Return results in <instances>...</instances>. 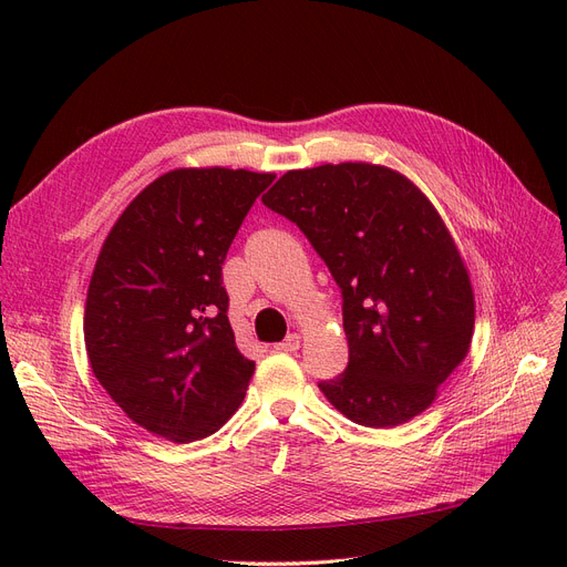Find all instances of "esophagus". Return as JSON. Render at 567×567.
Masks as SVG:
<instances>
[{
  "mask_svg": "<svg viewBox=\"0 0 567 567\" xmlns=\"http://www.w3.org/2000/svg\"><path fill=\"white\" fill-rule=\"evenodd\" d=\"M299 347H301V336H299V333H289V336L285 338V342L274 344V349H276V351H282V353H293Z\"/></svg>",
  "mask_w": 567,
  "mask_h": 567,
  "instance_id": "esophagus-1",
  "label": "esophagus"
}]
</instances>
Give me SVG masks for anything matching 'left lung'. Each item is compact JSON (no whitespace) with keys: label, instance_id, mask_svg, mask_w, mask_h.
Masks as SVG:
<instances>
[{"label":"left lung","instance_id":"8db88e82","mask_svg":"<svg viewBox=\"0 0 567 567\" xmlns=\"http://www.w3.org/2000/svg\"><path fill=\"white\" fill-rule=\"evenodd\" d=\"M261 202L301 227L342 289L349 365L319 383L326 400L365 427L430 409L475 323L468 268L430 197L393 167L349 161L289 169Z\"/></svg>","mask_w":567,"mask_h":567}]
</instances>
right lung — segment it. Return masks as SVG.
Returning a JSON list of instances; mask_svg holds the SVG:
<instances>
[{
  "label": "right lung",
  "instance_id": "1",
  "mask_svg": "<svg viewBox=\"0 0 567 567\" xmlns=\"http://www.w3.org/2000/svg\"><path fill=\"white\" fill-rule=\"evenodd\" d=\"M274 178L169 169L112 225L86 289L84 347L99 383L146 432L197 441L241 406L255 361L234 340L223 261Z\"/></svg>",
  "mask_w": 567,
  "mask_h": 567
}]
</instances>
